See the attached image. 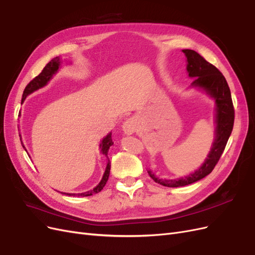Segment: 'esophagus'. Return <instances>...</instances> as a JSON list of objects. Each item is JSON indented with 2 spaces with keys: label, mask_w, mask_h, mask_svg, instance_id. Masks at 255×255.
Returning a JSON list of instances; mask_svg holds the SVG:
<instances>
[{
  "label": "esophagus",
  "mask_w": 255,
  "mask_h": 255,
  "mask_svg": "<svg viewBox=\"0 0 255 255\" xmlns=\"http://www.w3.org/2000/svg\"><path fill=\"white\" fill-rule=\"evenodd\" d=\"M122 129L126 135H132L135 133L136 130V122L134 119H128L125 123L122 125Z\"/></svg>",
  "instance_id": "1"
}]
</instances>
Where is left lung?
Wrapping results in <instances>:
<instances>
[{
  "mask_svg": "<svg viewBox=\"0 0 255 255\" xmlns=\"http://www.w3.org/2000/svg\"><path fill=\"white\" fill-rule=\"evenodd\" d=\"M187 58V72L190 78H195L191 83L192 87L203 89L207 95L215 100L216 104V130L215 140L207 158L202 166L194 173L176 180H163L148 170L154 182L166 187H181L200 181L210 174L225 151L229 137L234 126V106L227 80L217 68L206 61L194 50H183Z\"/></svg>",
  "mask_w": 255,
  "mask_h": 255,
  "instance_id": "8db88e82",
  "label": "left lung"
}]
</instances>
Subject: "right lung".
I'll return each instance as SVG.
<instances>
[{"label":"right lung","instance_id":"1","mask_svg":"<svg viewBox=\"0 0 255 255\" xmlns=\"http://www.w3.org/2000/svg\"><path fill=\"white\" fill-rule=\"evenodd\" d=\"M59 66H60V58L57 56V57H54L50 63L47 64V66H45L43 68V70L41 71V73L39 75H37L35 79H33L32 81H30L27 86L25 87L24 91H23V95H22V101H21V104L24 102L25 98L33 94L34 91L38 90L39 88H42L43 86H45V85L48 84V82L52 79V76L55 74L58 69H59ZM21 139V137H20ZM22 143V141H21ZM114 142L112 140V133H110L109 135H106V137L103 138V140L101 142V144H100V148H101V152L104 154V155L109 158V156H107V154H109V150L111 148V145H113ZM23 145V144H22ZM23 148L25 149V146L23 145ZM26 151V149H25ZM110 171H111V165H110V159L109 161H107V165H106V169H105V172L103 174V177L101 182H100L97 186L91 189L89 191H86V192H82V194H66V192H64V195H67V196H73V197H88V196H92L95 194H98V192L101 191L103 189V187L105 186V184L107 182V180H109V176H110ZM63 194V192H61Z\"/></svg>","mask_w":255,"mask_h":255}]
</instances>
